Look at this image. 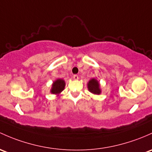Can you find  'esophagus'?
I'll return each mask as SVG.
<instances>
[{
    "label": "esophagus",
    "mask_w": 152,
    "mask_h": 152,
    "mask_svg": "<svg viewBox=\"0 0 152 152\" xmlns=\"http://www.w3.org/2000/svg\"><path fill=\"white\" fill-rule=\"evenodd\" d=\"M73 79L78 80V79H79V76H78V75H74V76H73Z\"/></svg>",
    "instance_id": "obj_1"
}]
</instances>
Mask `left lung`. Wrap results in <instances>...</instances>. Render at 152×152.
Here are the masks:
<instances>
[{"label":"left lung","instance_id":"1","mask_svg":"<svg viewBox=\"0 0 152 152\" xmlns=\"http://www.w3.org/2000/svg\"><path fill=\"white\" fill-rule=\"evenodd\" d=\"M89 91L92 92L94 95H100L101 92V89L100 88V84L99 81L95 79H92L87 84Z\"/></svg>","mask_w":152,"mask_h":152}]
</instances>
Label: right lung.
I'll return each instance as SVG.
<instances>
[{"instance_id": "add662e5", "label": "right lung", "mask_w": 152, "mask_h": 152, "mask_svg": "<svg viewBox=\"0 0 152 152\" xmlns=\"http://www.w3.org/2000/svg\"><path fill=\"white\" fill-rule=\"evenodd\" d=\"M65 82L63 79H58L53 82L52 85V89H51V93L55 94V95H59L60 92L65 89Z\"/></svg>"}]
</instances>
